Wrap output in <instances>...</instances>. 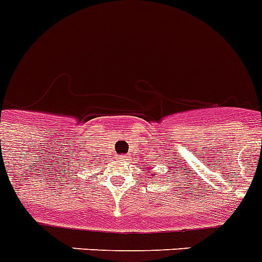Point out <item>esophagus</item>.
I'll use <instances>...</instances> for the list:
<instances>
[{
    "instance_id": "obj_1",
    "label": "esophagus",
    "mask_w": 262,
    "mask_h": 262,
    "mask_svg": "<svg viewBox=\"0 0 262 262\" xmlns=\"http://www.w3.org/2000/svg\"><path fill=\"white\" fill-rule=\"evenodd\" d=\"M126 159H127L126 155H120L119 156V160H126Z\"/></svg>"
}]
</instances>
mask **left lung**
<instances>
[{
	"instance_id": "left-lung-1",
	"label": "left lung",
	"mask_w": 262,
	"mask_h": 262,
	"mask_svg": "<svg viewBox=\"0 0 262 262\" xmlns=\"http://www.w3.org/2000/svg\"><path fill=\"white\" fill-rule=\"evenodd\" d=\"M152 175H155V173H152Z\"/></svg>"
}]
</instances>
